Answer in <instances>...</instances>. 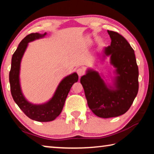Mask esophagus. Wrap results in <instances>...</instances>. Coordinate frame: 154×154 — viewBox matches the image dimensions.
<instances>
[{
    "instance_id": "obj_1",
    "label": "esophagus",
    "mask_w": 154,
    "mask_h": 154,
    "mask_svg": "<svg viewBox=\"0 0 154 154\" xmlns=\"http://www.w3.org/2000/svg\"><path fill=\"white\" fill-rule=\"evenodd\" d=\"M77 73L78 74V75H79V77H81L85 73V71L82 68H79V69H77Z\"/></svg>"
}]
</instances>
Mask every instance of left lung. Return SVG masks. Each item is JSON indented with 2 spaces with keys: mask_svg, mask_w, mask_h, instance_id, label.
Here are the masks:
<instances>
[{
  "mask_svg": "<svg viewBox=\"0 0 154 154\" xmlns=\"http://www.w3.org/2000/svg\"><path fill=\"white\" fill-rule=\"evenodd\" d=\"M111 45L105 49L111 56V63L116 68L115 88H109L98 72L88 70L81 77L88 105L96 116L103 118L124 114L131 106L139 90V69L134 49L123 36L107 30Z\"/></svg>",
  "mask_w": 154,
  "mask_h": 154,
  "instance_id": "left-lung-1",
  "label": "left lung"
}]
</instances>
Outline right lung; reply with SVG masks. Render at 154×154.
Masks as SVG:
<instances>
[{"label":"right lung","mask_w":154,"mask_h":154,"mask_svg":"<svg viewBox=\"0 0 154 154\" xmlns=\"http://www.w3.org/2000/svg\"><path fill=\"white\" fill-rule=\"evenodd\" d=\"M46 35L31 33L27 35L20 43L17 48L13 54L11 66L9 72V83L12 97L20 109L28 118L37 122L53 121L60 114L65 100L73 83L78 81V75L74 72L62 79L52 98L43 105H32L26 100L23 96L20 85V62L28 43L35 39L42 38Z\"/></svg>","instance_id":"add662e5"}]
</instances>
